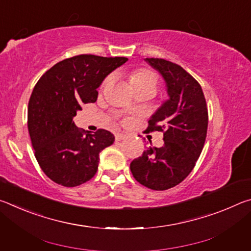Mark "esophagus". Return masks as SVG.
Listing matches in <instances>:
<instances>
[{
	"label": "esophagus",
	"instance_id": "esophagus-1",
	"mask_svg": "<svg viewBox=\"0 0 251 251\" xmlns=\"http://www.w3.org/2000/svg\"><path fill=\"white\" fill-rule=\"evenodd\" d=\"M125 137H126V135L123 134V133L115 134V139H116V141H122V139H124Z\"/></svg>",
	"mask_w": 251,
	"mask_h": 251
}]
</instances>
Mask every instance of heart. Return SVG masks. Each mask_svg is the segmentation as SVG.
Segmentation results:
<instances>
[{"label":"heart","instance_id":"b5f03b06","mask_svg":"<svg viewBox=\"0 0 251 251\" xmlns=\"http://www.w3.org/2000/svg\"><path fill=\"white\" fill-rule=\"evenodd\" d=\"M113 75H108L104 80V85L112 82ZM131 80H133L134 85H152L156 87L157 85V77L152 72L145 70V69H139L136 70L133 74H131Z\"/></svg>","mask_w":251,"mask_h":251}]
</instances>
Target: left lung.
Returning a JSON list of instances; mask_svg holds the SVG:
<instances>
[{"label":"left lung","mask_w":251,"mask_h":251,"mask_svg":"<svg viewBox=\"0 0 251 251\" xmlns=\"http://www.w3.org/2000/svg\"><path fill=\"white\" fill-rule=\"evenodd\" d=\"M145 61L163 76L169 99L148 121L146 131H163V147L150 146L130 163L139 184L166 190L193 171L205 145L208 109L201 84L181 66L163 58Z\"/></svg>","instance_id":"obj_1"}]
</instances>
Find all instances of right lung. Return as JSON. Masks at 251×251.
<instances>
[{
    "label": "right lung",
    "instance_id": "right-lung-1",
    "mask_svg": "<svg viewBox=\"0 0 251 251\" xmlns=\"http://www.w3.org/2000/svg\"><path fill=\"white\" fill-rule=\"evenodd\" d=\"M126 57L82 54L58 62L36 83L28 101L27 127L34 155L50 179L75 187L94 177L100 152L112 145L106 129L94 134L76 127L73 117L83 104L94 103L97 88Z\"/></svg>",
    "mask_w": 251,
    "mask_h": 251
}]
</instances>
